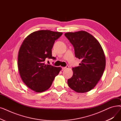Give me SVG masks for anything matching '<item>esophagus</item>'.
<instances>
[{
  "mask_svg": "<svg viewBox=\"0 0 121 121\" xmlns=\"http://www.w3.org/2000/svg\"><path fill=\"white\" fill-rule=\"evenodd\" d=\"M69 68V66H66V67H62V70H65L66 69H67V68Z\"/></svg>",
  "mask_w": 121,
  "mask_h": 121,
  "instance_id": "1",
  "label": "esophagus"
}]
</instances>
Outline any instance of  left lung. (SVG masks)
<instances>
[{
	"label": "left lung",
	"instance_id": "1",
	"mask_svg": "<svg viewBox=\"0 0 121 121\" xmlns=\"http://www.w3.org/2000/svg\"><path fill=\"white\" fill-rule=\"evenodd\" d=\"M73 45L76 57L82 60L72 68L73 75L68 80L69 86L78 93L90 91L100 79L106 65L105 56L98 41L85 31L65 33Z\"/></svg>",
	"mask_w": 121,
	"mask_h": 121
}]
</instances>
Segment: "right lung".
Masks as SVG:
<instances>
[{
  "instance_id": "obj_1",
  "label": "right lung",
  "mask_w": 121,
  "mask_h": 121,
  "mask_svg": "<svg viewBox=\"0 0 121 121\" xmlns=\"http://www.w3.org/2000/svg\"><path fill=\"white\" fill-rule=\"evenodd\" d=\"M62 33L40 30L29 35L23 41L18 54V65L25 85L36 92L44 91L51 86L61 68L46 65L47 59H55L52 48L55 40Z\"/></svg>"
}]
</instances>
